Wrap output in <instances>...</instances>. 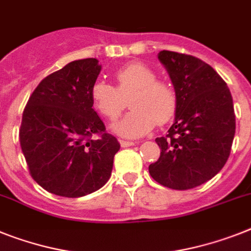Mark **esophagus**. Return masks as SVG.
Returning <instances> with one entry per match:
<instances>
[{
	"instance_id": "1",
	"label": "esophagus",
	"mask_w": 251,
	"mask_h": 251,
	"mask_svg": "<svg viewBox=\"0 0 251 251\" xmlns=\"http://www.w3.org/2000/svg\"><path fill=\"white\" fill-rule=\"evenodd\" d=\"M120 144H121L122 148H126V147H132V145H135L136 142H129V140H124V139H121V140H120Z\"/></svg>"
}]
</instances>
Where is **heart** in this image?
Instances as JSON below:
<instances>
[{
    "mask_svg": "<svg viewBox=\"0 0 251 251\" xmlns=\"http://www.w3.org/2000/svg\"><path fill=\"white\" fill-rule=\"evenodd\" d=\"M116 86L98 80L90 97L96 109L106 119H116L129 100L131 111L115 122L112 130L125 138H138L155 126L171 121L177 109L176 90L142 62H129L115 71Z\"/></svg>",
    "mask_w": 251,
    "mask_h": 251,
    "instance_id": "heart-1",
    "label": "heart"
}]
</instances>
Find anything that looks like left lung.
<instances>
[{"instance_id": "1", "label": "left lung", "mask_w": 251, "mask_h": 251, "mask_svg": "<svg viewBox=\"0 0 251 251\" xmlns=\"http://www.w3.org/2000/svg\"><path fill=\"white\" fill-rule=\"evenodd\" d=\"M177 94L174 125L155 139L161 148L149 174L158 184L187 190L207 182L222 170L232 147L236 120L226 81L201 58L161 50Z\"/></svg>"}]
</instances>
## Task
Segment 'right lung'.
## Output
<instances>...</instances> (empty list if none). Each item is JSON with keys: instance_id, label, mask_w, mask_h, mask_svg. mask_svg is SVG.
Segmentation results:
<instances>
[{"instance_id": "right-lung-1", "label": "right lung", "mask_w": 251, "mask_h": 251, "mask_svg": "<svg viewBox=\"0 0 251 251\" xmlns=\"http://www.w3.org/2000/svg\"><path fill=\"white\" fill-rule=\"evenodd\" d=\"M96 58L73 61L44 77L29 97L19 139L30 176L65 198L94 193L108 181L117 139L93 109Z\"/></svg>"}]
</instances>
